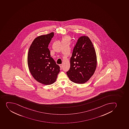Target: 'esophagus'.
Instances as JSON below:
<instances>
[{
	"mask_svg": "<svg viewBox=\"0 0 129 129\" xmlns=\"http://www.w3.org/2000/svg\"><path fill=\"white\" fill-rule=\"evenodd\" d=\"M59 66L60 67V69H62V64H60Z\"/></svg>",
	"mask_w": 129,
	"mask_h": 129,
	"instance_id": "obj_1",
	"label": "esophagus"
}]
</instances>
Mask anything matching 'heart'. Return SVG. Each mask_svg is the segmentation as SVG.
<instances>
[{"label": "heart", "mask_w": 129, "mask_h": 129, "mask_svg": "<svg viewBox=\"0 0 129 129\" xmlns=\"http://www.w3.org/2000/svg\"><path fill=\"white\" fill-rule=\"evenodd\" d=\"M69 39V38L68 37H64V38H63V40H66V39Z\"/></svg>", "instance_id": "1"}]
</instances>
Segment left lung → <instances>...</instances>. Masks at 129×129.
I'll return each instance as SVG.
<instances>
[{"mask_svg":"<svg viewBox=\"0 0 129 129\" xmlns=\"http://www.w3.org/2000/svg\"><path fill=\"white\" fill-rule=\"evenodd\" d=\"M97 63V56L92 42L88 37L82 36L73 49L70 68L66 73L71 81L85 83L95 73Z\"/></svg>","mask_w":129,"mask_h":129,"instance_id":"1","label":"left lung"}]
</instances>
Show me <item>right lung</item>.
I'll use <instances>...</instances> for the list:
<instances>
[{"mask_svg":"<svg viewBox=\"0 0 129 129\" xmlns=\"http://www.w3.org/2000/svg\"><path fill=\"white\" fill-rule=\"evenodd\" d=\"M54 32L36 38L30 46L27 63L30 72L36 80L48 85L56 81L60 67L51 57L48 46Z\"/></svg>","mask_w":129,"mask_h":129,"instance_id":"add662e5","label":"right lung"}]
</instances>
